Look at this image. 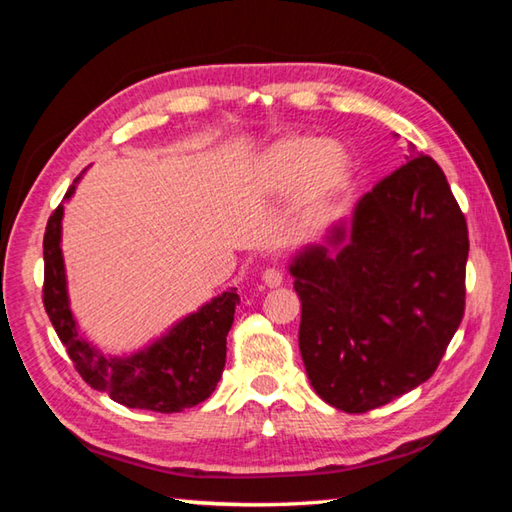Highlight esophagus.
I'll use <instances>...</instances> for the list:
<instances>
[{
    "label": "esophagus",
    "instance_id": "34e87169",
    "mask_svg": "<svg viewBox=\"0 0 512 512\" xmlns=\"http://www.w3.org/2000/svg\"><path fill=\"white\" fill-rule=\"evenodd\" d=\"M262 282L268 288H277L284 282V273L280 271V268H266V271L262 273Z\"/></svg>",
    "mask_w": 512,
    "mask_h": 512
}]
</instances>
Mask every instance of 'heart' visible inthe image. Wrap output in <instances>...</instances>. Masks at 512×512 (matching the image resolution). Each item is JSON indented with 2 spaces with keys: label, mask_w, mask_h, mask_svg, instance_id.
<instances>
[{
  "label": "heart",
  "mask_w": 512,
  "mask_h": 512,
  "mask_svg": "<svg viewBox=\"0 0 512 512\" xmlns=\"http://www.w3.org/2000/svg\"><path fill=\"white\" fill-rule=\"evenodd\" d=\"M351 154L345 145L320 136L291 134L259 152L246 174V194L253 203H275L295 194L300 210H315L345 188Z\"/></svg>",
  "instance_id": "obj_1"
}]
</instances>
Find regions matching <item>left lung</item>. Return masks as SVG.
I'll return each mask as SVG.
<instances>
[{"mask_svg": "<svg viewBox=\"0 0 512 512\" xmlns=\"http://www.w3.org/2000/svg\"><path fill=\"white\" fill-rule=\"evenodd\" d=\"M410 155L288 264L306 376L347 414L425 383L466 309V217L441 167Z\"/></svg>", "mask_w": 512, "mask_h": 512, "instance_id": "1", "label": "left lung"}]
</instances>
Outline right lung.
I'll return each mask as SVG.
<instances>
[{"label": "right lung", "instance_id": "obj_1", "mask_svg": "<svg viewBox=\"0 0 512 512\" xmlns=\"http://www.w3.org/2000/svg\"><path fill=\"white\" fill-rule=\"evenodd\" d=\"M87 172V170H85ZM82 172L64 194L44 232V309L62 340L78 374L98 392L132 410L161 414L183 412L215 392L226 367V336L239 304L237 288L219 293L197 311L183 315L161 336L134 351L105 356L80 333L71 311L67 266L62 255L64 203L73 194Z\"/></svg>", "mask_w": 512, "mask_h": 512}]
</instances>
